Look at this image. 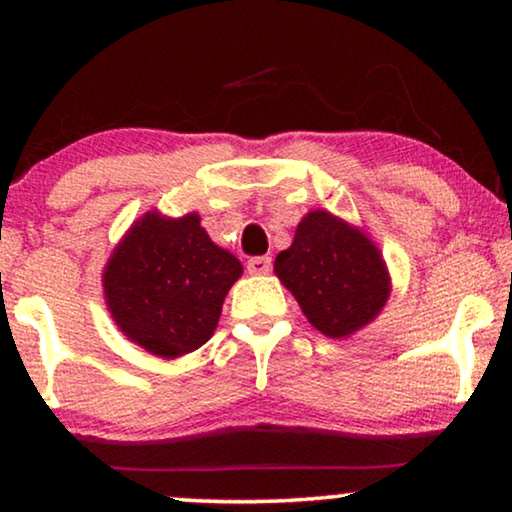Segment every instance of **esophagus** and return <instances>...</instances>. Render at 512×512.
I'll return each mask as SVG.
<instances>
[{"label":"esophagus","mask_w":512,"mask_h":512,"mask_svg":"<svg viewBox=\"0 0 512 512\" xmlns=\"http://www.w3.org/2000/svg\"><path fill=\"white\" fill-rule=\"evenodd\" d=\"M272 268V258L270 256H256V258H249L247 263V270L251 275H265V272H270Z\"/></svg>","instance_id":"obj_1"}]
</instances>
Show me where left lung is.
Returning a JSON list of instances; mask_svg holds the SVG:
<instances>
[{
  "mask_svg": "<svg viewBox=\"0 0 512 512\" xmlns=\"http://www.w3.org/2000/svg\"><path fill=\"white\" fill-rule=\"evenodd\" d=\"M275 275L307 321L328 338H349L382 312L391 291L387 263L361 228L326 209L307 212Z\"/></svg>",
  "mask_w": 512,
  "mask_h": 512,
  "instance_id": "1",
  "label": "left lung"
}]
</instances>
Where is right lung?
Masks as SVG:
<instances>
[{
	"instance_id": "obj_1",
	"label": "right lung",
	"mask_w": 512,
	"mask_h": 512,
	"mask_svg": "<svg viewBox=\"0 0 512 512\" xmlns=\"http://www.w3.org/2000/svg\"><path fill=\"white\" fill-rule=\"evenodd\" d=\"M242 263L209 240L200 216L146 212L104 268V300L128 340L177 359L205 345Z\"/></svg>"
}]
</instances>
